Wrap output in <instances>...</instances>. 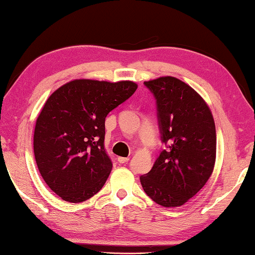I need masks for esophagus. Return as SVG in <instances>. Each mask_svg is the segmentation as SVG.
Instances as JSON below:
<instances>
[{
    "mask_svg": "<svg viewBox=\"0 0 255 255\" xmlns=\"http://www.w3.org/2000/svg\"><path fill=\"white\" fill-rule=\"evenodd\" d=\"M129 161V157H118V162L120 164H124V163H127Z\"/></svg>",
    "mask_w": 255,
    "mask_h": 255,
    "instance_id": "34e87169",
    "label": "esophagus"
}]
</instances>
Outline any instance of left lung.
Here are the masks:
<instances>
[{"label":"left lung","mask_w":255,"mask_h":255,"mask_svg":"<svg viewBox=\"0 0 255 255\" xmlns=\"http://www.w3.org/2000/svg\"><path fill=\"white\" fill-rule=\"evenodd\" d=\"M156 100L161 140L165 145L140 183L150 199L163 207L185 204L213 173L216 128L199 94L172 76L144 82Z\"/></svg>","instance_id":"1"}]
</instances>
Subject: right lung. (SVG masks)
<instances>
[{
	"instance_id": "obj_1",
	"label": "right lung",
	"mask_w": 255,
	"mask_h": 255,
	"mask_svg": "<svg viewBox=\"0 0 255 255\" xmlns=\"http://www.w3.org/2000/svg\"><path fill=\"white\" fill-rule=\"evenodd\" d=\"M130 81L75 80L51 94L37 119L33 152L42 179L68 202L100 191L112 162L105 148L106 117L136 91Z\"/></svg>"
}]
</instances>
